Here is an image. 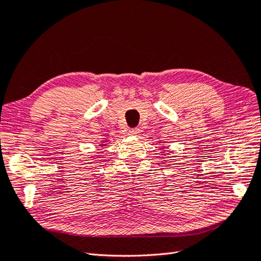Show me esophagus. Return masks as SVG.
I'll list each match as a JSON object with an SVG mask.
<instances>
[{"label": "esophagus", "instance_id": "1", "mask_svg": "<svg viewBox=\"0 0 261 261\" xmlns=\"http://www.w3.org/2000/svg\"><path fill=\"white\" fill-rule=\"evenodd\" d=\"M140 134V129L138 128H132L128 130V135H132V136H136Z\"/></svg>", "mask_w": 261, "mask_h": 261}]
</instances>
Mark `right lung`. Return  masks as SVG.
Wrapping results in <instances>:
<instances>
[{
	"label": "right lung",
	"mask_w": 261,
	"mask_h": 261,
	"mask_svg": "<svg viewBox=\"0 0 261 261\" xmlns=\"http://www.w3.org/2000/svg\"><path fill=\"white\" fill-rule=\"evenodd\" d=\"M106 143H107V141H102L99 146H106Z\"/></svg>",
	"instance_id": "right-lung-1"
}]
</instances>
